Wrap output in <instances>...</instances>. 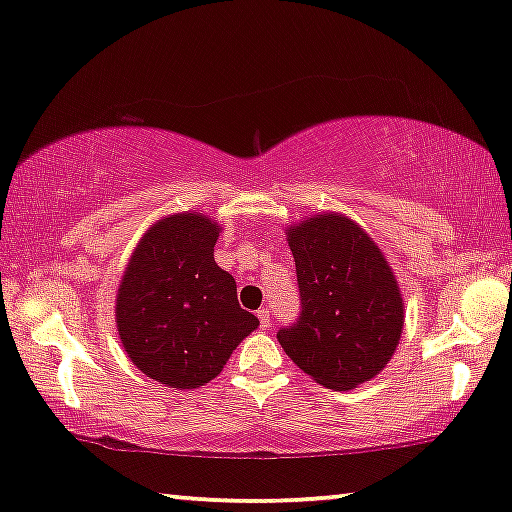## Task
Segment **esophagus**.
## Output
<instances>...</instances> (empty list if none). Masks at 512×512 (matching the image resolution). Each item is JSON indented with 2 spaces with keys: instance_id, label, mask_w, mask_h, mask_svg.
Listing matches in <instances>:
<instances>
[{
  "instance_id": "obj_1",
  "label": "esophagus",
  "mask_w": 512,
  "mask_h": 512,
  "mask_svg": "<svg viewBox=\"0 0 512 512\" xmlns=\"http://www.w3.org/2000/svg\"><path fill=\"white\" fill-rule=\"evenodd\" d=\"M258 321H261V328H263V331H268V328L272 326V321H270V312H268V307H263V310H258Z\"/></svg>"
}]
</instances>
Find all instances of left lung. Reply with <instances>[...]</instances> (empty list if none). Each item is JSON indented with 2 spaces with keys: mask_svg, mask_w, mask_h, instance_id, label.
<instances>
[{
  "mask_svg": "<svg viewBox=\"0 0 512 512\" xmlns=\"http://www.w3.org/2000/svg\"><path fill=\"white\" fill-rule=\"evenodd\" d=\"M300 314L277 340L296 366L328 389L368 382L394 354L403 298L387 258L342 214H319L289 230Z\"/></svg>",
  "mask_w": 512,
  "mask_h": 512,
  "instance_id": "obj_1",
  "label": "left lung"
}]
</instances>
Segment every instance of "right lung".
<instances>
[{
    "label": "right lung",
    "instance_id": "1",
    "mask_svg": "<svg viewBox=\"0 0 512 512\" xmlns=\"http://www.w3.org/2000/svg\"><path fill=\"white\" fill-rule=\"evenodd\" d=\"M219 226L202 214L158 221L130 258L116 298L118 335L146 377L195 389L221 373L258 328L237 303L233 275L214 261Z\"/></svg>",
    "mask_w": 512,
    "mask_h": 512
}]
</instances>
